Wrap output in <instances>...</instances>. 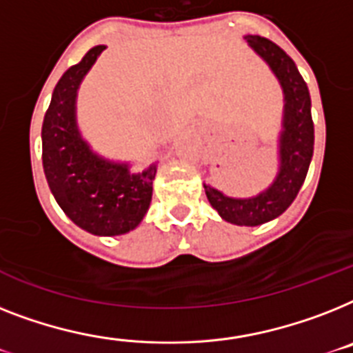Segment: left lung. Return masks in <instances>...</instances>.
Wrapping results in <instances>:
<instances>
[{"mask_svg": "<svg viewBox=\"0 0 353 353\" xmlns=\"http://www.w3.org/2000/svg\"><path fill=\"white\" fill-rule=\"evenodd\" d=\"M248 47L268 65L283 90V119L277 139L279 168L272 185L252 197H230L212 185L205 194L217 214L239 226H259L279 217L297 197L314 156L310 92L292 57L261 36H245Z\"/></svg>", "mask_w": 353, "mask_h": 353, "instance_id": "left-lung-1", "label": "left lung"}]
</instances>
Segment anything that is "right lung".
Instances as JSON below:
<instances>
[{
	"mask_svg": "<svg viewBox=\"0 0 353 353\" xmlns=\"http://www.w3.org/2000/svg\"><path fill=\"white\" fill-rule=\"evenodd\" d=\"M105 48H90L57 81L43 119V170L57 205L79 228L94 236H123L147 214L157 163L132 172L128 161L92 150L77 127V90Z\"/></svg>",
	"mask_w": 353,
	"mask_h": 353,
	"instance_id": "obj_1",
	"label": "right lung"
}]
</instances>
